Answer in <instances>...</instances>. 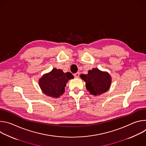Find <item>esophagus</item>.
I'll return each instance as SVG.
<instances>
[{"instance_id": "esophagus-1", "label": "esophagus", "mask_w": 146, "mask_h": 146, "mask_svg": "<svg viewBox=\"0 0 146 146\" xmlns=\"http://www.w3.org/2000/svg\"><path fill=\"white\" fill-rule=\"evenodd\" d=\"M74 77H75L76 78H78V77H79V76H80V73H79V72H77L76 73H75V74H74Z\"/></svg>"}]
</instances>
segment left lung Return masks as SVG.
<instances>
[{
	"label": "left lung",
	"instance_id": "obj_1",
	"mask_svg": "<svg viewBox=\"0 0 146 146\" xmlns=\"http://www.w3.org/2000/svg\"><path fill=\"white\" fill-rule=\"evenodd\" d=\"M80 78L86 82L87 90L94 96H99L106 92L111 84V77L110 74L98 68L88 70L87 74H81Z\"/></svg>",
	"mask_w": 146,
	"mask_h": 146
}]
</instances>
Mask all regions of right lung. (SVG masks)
<instances>
[{
	"label": "right lung",
	"mask_w": 146,
	"mask_h": 146,
	"mask_svg": "<svg viewBox=\"0 0 146 146\" xmlns=\"http://www.w3.org/2000/svg\"><path fill=\"white\" fill-rule=\"evenodd\" d=\"M73 78L70 72L64 73L61 69L54 68L39 78L38 84L45 95L58 98L65 92V87L69 80Z\"/></svg>",
	"instance_id": "add662e5"
}]
</instances>
